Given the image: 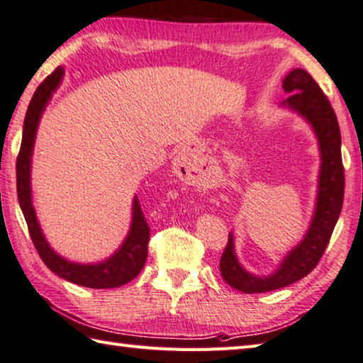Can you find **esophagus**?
<instances>
[{
  "instance_id": "esophagus-1",
  "label": "esophagus",
  "mask_w": 363,
  "mask_h": 363,
  "mask_svg": "<svg viewBox=\"0 0 363 363\" xmlns=\"http://www.w3.org/2000/svg\"><path fill=\"white\" fill-rule=\"evenodd\" d=\"M179 163H181V167H182V163H184V167H186V168H189V167H190V157H189L187 154H184V155L181 157V160H179Z\"/></svg>"
}]
</instances>
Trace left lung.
Masks as SVG:
<instances>
[{
	"label": "left lung",
	"mask_w": 363,
	"mask_h": 363,
	"mask_svg": "<svg viewBox=\"0 0 363 363\" xmlns=\"http://www.w3.org/2000/svg\"><path fill=\"white\" fill-rule=\"evenodd\" d=\"M282 89L286 94H291L282 104L305 117L318 136L322 162L318 201L305 238L287 254L272 276L260 278L247 273L235 255L233 235H228V242L220 257V274L228 286L245 294L276 291L291 286L311 273L325 252L345 199L341 133L330 101L320 90L319 84L301 68L289 72L282 81Z\"/></svg>",
	"instance_id": "8db88e82"
}]
</instances>
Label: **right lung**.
Masks as SVG:
<instances>
[{
  "instance_id": "1",
  "label": "right lung",
  "mask_w": 363,
  "mask_h": 363,
  "mask_svg": "<svg viewBox=\"0 0 363 363\" xmlns=\"http://www.w3.org/2000/svg\"><path fill=\"white\" fill-rule=\"evenodd\" d=\"M63 68L58 67L39 84L35 95L26 109L25 122H23V136L21 144V152L17 157L16 174H17V196L21 204L22 213L25 216L26 225L31 236L33 245H35L39 257L45 263L50 272L67 279L72 284L90 287V289H114L123 286L135 279L147 260V245L150 228L143 214L141 204L138 196L133 200V217H131V227L128 236L122 242L121 249L109 257L108 260L95 265H81V263H72L65 260L58 255L54 249L45 241L44 235L39 227L35 208L31 203V186H30V171H31V154L33 144H35L36 130L39 118H41L45 104L50 96L57 90L62 82Z\"/></svg>"
}]
</instances>
